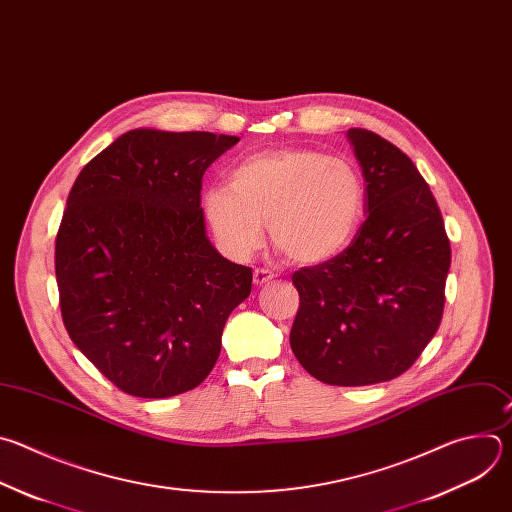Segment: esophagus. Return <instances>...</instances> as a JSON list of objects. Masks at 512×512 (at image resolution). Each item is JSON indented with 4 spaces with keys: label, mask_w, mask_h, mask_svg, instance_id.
I'll return each instance as SVG.
<instances>
[{
    "label": "esophagus",
    "mask_w": 512,
    "mask_h": 512,
    "mask_svg": "<svg viewBox=\"0 0 512 512\" xmlns=\"http://www.w3.org/2000/svg\"><path fill=\"white\" fill-rule=\"evenodd\" d=\"M276 278V274L270 268H256L254 270V284L256 286H264L268 282H272Z\"/></svg>",
    "instance_id": "1"
}]
</instances>
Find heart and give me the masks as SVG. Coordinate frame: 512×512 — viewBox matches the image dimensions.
I'll return each mask as SVG.
<instances>
[{"label":"heart","mask_w":512,"mask_h":512,"mask_svg":"<svg viewBox=\"0 0 512 512\" xmlns=\"http://www.w3.org/2000/svg\"><path fill=\"white\" fill-rule=\"evenodd\" d=\"M201 210L220 246L238 260L260 248L268 222L274 246L290 260L319 264L341 254L355 236L365 187L347 159L276 149L238 163L230 187L203 191Z\"/></svg>","instance_id":"b5f03b06"}]
</instances>
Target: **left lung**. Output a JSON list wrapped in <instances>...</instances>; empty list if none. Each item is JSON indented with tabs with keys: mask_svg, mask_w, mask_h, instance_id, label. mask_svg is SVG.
<instances>
[{
	"mask_svg": "<svg viewBox=\"0 0 512 512\" xmlns=\"http://www.w3.org/2000/svg\"><path fill=\"white\" fill-rule=\"evenodd\" d=\"M347 139L365 177V212L349 248L292 274L298 363L329 385H373L410 369L444 313L450 240L414 161L367 129Z\"/></svg>",
	"mask_w": 512,
	"mask_h": 512,
	"instance_id": "1",
	"label": "left lung"
}]
</instances>
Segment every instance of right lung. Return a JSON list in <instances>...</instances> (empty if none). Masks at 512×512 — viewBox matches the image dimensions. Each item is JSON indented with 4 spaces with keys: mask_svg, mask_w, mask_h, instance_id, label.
I'll use <instances>...</instances> for the list:
<instances>
[{
    "mask_svg": "<svg viewBox=\"0 0 512 512\" xmlns=\"http://www.w3.org/2000/svg\"><path fill=\"white\" fill-rule=\"evenodd\" d=\"M240 139L135 129L84 165L56 236L72 343L121 391L161 399L214 369L252 268L206 236L201 179Z\"/></svg>",
    "mask_w": 512,
    "mask_h": 512,
    "instance_id": "obj_1",
    "label": "right lung"
}]
</instances>
